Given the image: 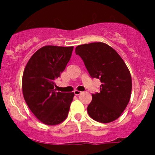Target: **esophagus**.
<instances>
[{"label":"esophagus","mask_w":155,"mask_h":155,"mask_svg":"<svg viewBox=\"0 0 155 155\" xmlns=\"http://www.w3.org/2000/svg\"><path fill=\"white\" fill-rule=\"evenodd\" d=\"M74 95H79L81 93V92L79 91V90H74Z\"/></svg>","instance_id":"esophagus-1"}]
</instances>
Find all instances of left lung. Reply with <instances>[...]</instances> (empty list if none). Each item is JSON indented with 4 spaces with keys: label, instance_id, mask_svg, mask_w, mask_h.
Listing matches in <instances>:
<instances>
[{
    "label": "left lung",
    "instance_id": "obj_1",
    "mask_svg": "<svg viewBox=\"0 0 155 155\" xmlns=\"http://www.w3.org/2000/svg\"><path fill=\"white\" fill-rule=\"evenodd\" d=\"M92 78L100 79V92L92 94L87 106L90 117L108 123L117 120L130 99L132 79L127 65L113 48L101 42L85 44L76 48Z\"/></svg>",
    "mask_w": 155,
    "mask_h": 155
}]
</instances>
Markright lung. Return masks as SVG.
I'll return each mask as SVG.
<instances>
[{"instance_id":"1","label":"right lung","mask_w":155,"mask_h":155,"mask_svg":"<svg viewBox=\"0 0 155 155\" xmlns=\"http://www.w3.org/2000/svg\"><path fill=\"white\" fill-rule=\"evenodd\" d=\"M74 47L45 46L36 51L25 68L22 92L25 101L37 119L48 125L66 119L74 92H56L54 80L65 70Z\"/></svg>"}]
</instances>
